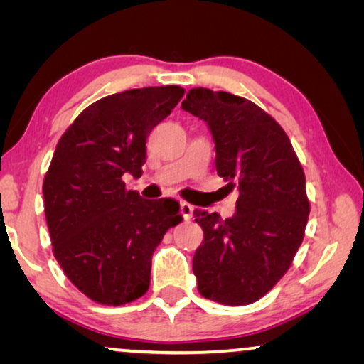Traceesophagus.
I'll list each match as a JSON object with an SVG mask.
<instances>
[{
	"label": "esophagus",
	"instance_id": "obj_1",
	"mask_svg": "<svg viewBox=\"0 0 364 364\" xmlns=\"http://www.w3.org/2000/svg\"><path fill=\"white\" fill-rule=\"evenodd\" d=\"M181 213H182V217L186 218V220H191L192 213H193V207L188 202H183L182 200L181 202Z\"/></svg>",
	"mask_w": 364,
	"mask_h": 364
}]
</instances>
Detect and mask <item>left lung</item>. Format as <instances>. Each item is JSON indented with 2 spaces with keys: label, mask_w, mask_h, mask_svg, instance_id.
<instances>
[{
  "label": "left lung",
  "mask_w": 364,
  "mask_h": 364,
  "mask_svg": "<svg viewBox=\"0 0 364 364\" xmlns=\"http://www.w3.org/2000/svg\"><path fill=\"white\" fill-rule=\"evenodd\" d=\"M183 111L207 124L217 173L238 191L237 210H193L203 240L193 255L197 288L208 300L248 305L267 295L290 268L310 215L305 173L275 119L248 99L193 87Z\"/></svg>",
  "instance_id": "left-lung-1"
}]
</instances>
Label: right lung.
Instances as JSON below:
<instances>
[{
  "label": "right lung",
  "mask_w": 364,
  "mask_h": 364,
  "mask_svg": "<svg viewBox=\"0 0 364 364\" xmlns=\"http://www.w3.org/2000/svg\"><path fill=\"white\" fill-rule=\"evenodd\" d=\"M183 96L181 86L129 89L99 99L59 139L43 183L54 257L73 285L102 305H124L151 285L152 253L182 220L177 200L127 191L146 141Z\"/></svg>",
  "instance_id": "obj_1"
}]
</instances>
